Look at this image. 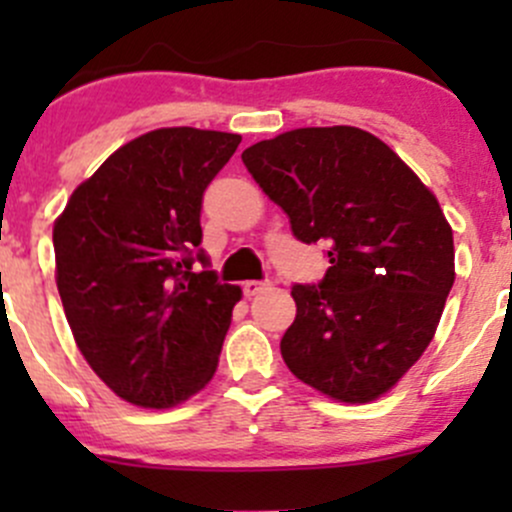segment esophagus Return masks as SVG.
I'll list each match as a JSON object with an SVG mask.
<instances>
[{
	"mask_svg": "<svg viewBox=\"0 0 512 512\" xmlns=\"http://www.w3.org/2000/svg\"><path fill=\"white\" fill-rule=\"evenodd\" d=\"M270 287H272L270 282H255V280H250V282H245V285H242V292H245V297H255V294L265 292V289H270Z\"/></svg>",
	"mask_w": 512,
	"mask_h": 512,
	"instance_id": "34e87169",
	"label": "esophagus"
}]
</instances>
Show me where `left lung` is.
I'll list each match as a JSON object with an SVG mask.
<instances>
[{
    "label": "left lung",
    "instance_id": "8db88e82",
    "mask_svg": "<svg viewBox=\"0 0 512 512\" xmlns=\"http://www.w3.org/2000/svg\"><path fill=\"white\" fill-rule=\"evenodd\" d=\"M242 163L297 240L327 242L322 282L292 287L282 359L332 399H379L426 352L456 280L436 195L354 126L287 131L247 148Z\"/></svg>",
    "mask_w": 512,
    "mask_h": 512
}]
</instances>
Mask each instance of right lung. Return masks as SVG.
<instances>
[{
	"instance_id": "obj_1",
	"label": "right lung",
	"mask_w": 512,
	"mask_h": 512,
	"mask_svg": "<svg viewBox=\"0 0 512 512\" xmlns=\"http://www.w3.org/2000/svg\"><path fill=\"white\" fill-rule=\"evenodd\" d=\"M240 141L188 126L143 133L103 160L54 223L71 332L98 379L128 404L168 409L218 369L242 289L208 270L200 210Z\"/></svg>"
}]
</instances>
